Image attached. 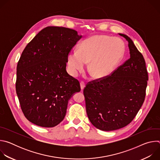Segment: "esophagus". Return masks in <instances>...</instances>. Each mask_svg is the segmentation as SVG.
<instances>
[{
  "label": "esophagus",
  "instance_id": "esophagus-1",
  "mask_svg": "<svg viewBox=\"0 0 160 160\" xmlns=\"http://www.w3.org/2000/svg\"><path fill=\"white\" fill-rule=\"evenodd\" d=\"M80 87H81V89L83 90L85 87V83L83 82H80Z\"/></svg>",
  "mask_w": 160,
  "mask_h": 160
}]
</instances>
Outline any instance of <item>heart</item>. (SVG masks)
<instances>
[{
	"mask_svg": "<svg viewBox=\"0 0 160 160\" xmlns=\"http://www.w3.org/2000/svg\"><path fill=\"white\" fill-rule=\"evenodd\" d=\"M125 45L118 38L95 35L84 40L77 51L68 56L70 73L76 77L88 62V70L96 78H102L115 69L123 56Z\"/></svg>",
	"mask_w": 160,
	"mask_h": 160,
	"instance_id": "obj_1",
	"label": "heart"
}]
</instances>
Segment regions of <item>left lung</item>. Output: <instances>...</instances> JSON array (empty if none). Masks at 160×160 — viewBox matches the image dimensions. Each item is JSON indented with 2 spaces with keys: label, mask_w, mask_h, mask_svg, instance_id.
Listing matches in <instances>:
<instances>
[{
  "label": "left lung",
  "mask_w": 160,
  "mask_h": 160,
  "mask_svg": "<svg viewBox=\"0 0 160 160\" xmlns=\"http://www.w3.org/2000/svg\"><path fill=\"white\" fill-rule=\"evenodd\" d=\"M119 35L128 42L130 58L110 75L88 82L83 89L88 118L103 131L128 125L146 97L148 73L144 58L128 36Z\"/></svg>",
  "instance_id": "1"
}]
</instances>
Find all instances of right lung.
Listing matches in <instances>:
<instances>
[{"instance_id": "add662e5", "label": "right lung", "mask_w": 160, "mask_h": 160, "mask_svg": "<svg viewBox=\"0 0 160 160\" xmlns=\"http://www.w3.org/2000/svg\"><path fill=\"white\" fill-rule=\"evenodd\" d=\"M82 38L73 29L48 27L28 44L18 62L16 90L26 118L53 127L65 117L68 100L80 91L78 80L66 70L68 56Z\"/></svg>"}]
</instances>
